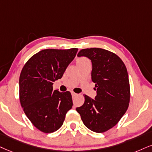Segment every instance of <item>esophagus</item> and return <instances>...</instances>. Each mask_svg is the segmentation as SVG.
I'll return each instance as SVG.
<instances>
[{
    "label": "esophagus",
    "mask_w": 152,
    "mask_h": 152,
    "mask_svg": "<svg viewBox=\"0 0 152 152\" xmlns=\"http://www.w3.org/2000/svg\"><path fill=\"white\" fill-rule=\"evenodd\" d=\"M77 94H76V93H75V92H72V97H75V96H77Z\"/></svg>",
    "instance_id": "1"
}]
</instances>
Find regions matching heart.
Returning <instances> with one entry per match:
<instances>
[{"label": "heart", "instance_id": "b5f03b06", "mask_svg": "<svg viewBox=\"0 0 152 152\" xmlns=\"http://www.w3.org/2000/svg\"><path fill=\"white\" fill-rule=\"evenodd\" d=\"M88 61L87 58H79L77 59V62H82V61Z\"/></svg>", "mask_w": 152, "mask_h": 152}]
</instances>
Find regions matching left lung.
Here are the masks:
<instances>
[{"instance_id": "8db88e82", "label": "left lung", "mask_w": 152, "mask_h": 152, "mask_svg": "<svg viewBox=\"0 0 152 152\" xmlns=\"http://www.w3.org/2000/svg\"><path fill=\"white\" fill-rule=\"evenodd\" d=\"M77 56L91 61V80L96 96L93 99L84 94L85 103L76 110L87 128L102 133L115 126L128 110L130 99L128 71L118 56L103 48L82 49Z\"/></svg>"}]
</instances>
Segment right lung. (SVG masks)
<instances>
[{
    "label": "right lung",
    "mask_w": 152,
    "mask_h": 152,
    "mask_svg": "<svg viewBox=\"0 0 152 152\" xmlns=\"http://www.w3.org/2000/svg\"><path fill=\"white\" fill-rule=\"evenodd\" d=\"M78 48L44 49L31 56L20 76V101L24 113L39 130L51 133L63 124L72 107L70 91L53 90Z\"/></svg>",
    "instance_id": "1"
}]
</instances>
